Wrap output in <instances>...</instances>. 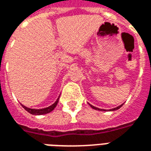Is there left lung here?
Instances as JSON below:
<instances>
[{"mask_svg":"<svg viewBox=\"0 0 151 151\" xmlns=\"http://www.w3.org/2000/svg\"><path fill=\"white\" fill-rule=\"evenodd\" d=\"M124 104H122L121 105H120V106H118V107H116V108H112V109H110L109 111H116V110H117V109H119L120 108H121L122 107V105H123ZM90 106L93 109H95V110H98V111H107V110H105V109H100V108H96V107H94L93 105H91L90 104Z\"/></svg>","mask_w":151,"mask_h":151,"instance_id":"obj_1","label":"left lung"}]
</instances>
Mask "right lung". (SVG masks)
<instances>
[{
    "instance_id": "obj_1",
    "label": "right lung",
    "mask_w": 151,
    "mask_h": 151,
    "mask_svg": "<svg viewBox=\"0 0 151 151\" xmlns=\"http://www.w3.org/2000/svg\"><path fill=\"white\" fill-rule=\"evenodd\" d=\"M59 97H58V99H56V101L53 104H52L51 106H49V107H47V108H42V109H33V108H27V107H26V106H24V105H22V104L21 105L22 106V108H24L26 111H27L29 113L32 114V115H36V116H39V115H44V114L51 112L54 108H56V105H57V104H58V101H59Z\"/></svg>"
}]
</instances>
